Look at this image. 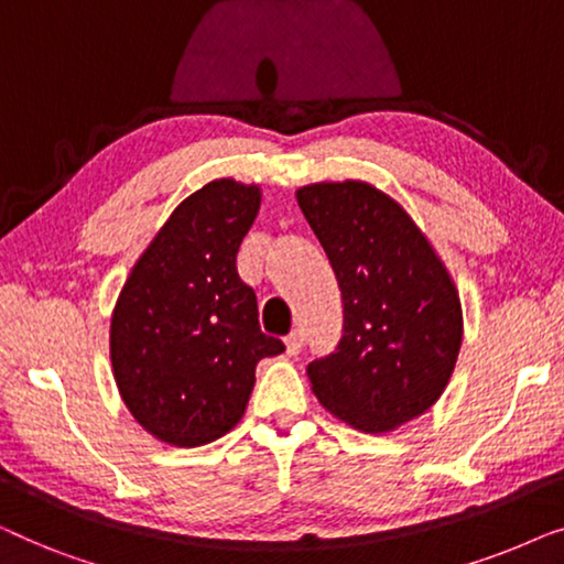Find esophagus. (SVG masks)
<instances>
[{
  "mask_svg": "<svg viewBox=\"0 0 564 564\" xmlns=\"http://www.w3.org/2000/svg\"><path fill=\"white\" fill-rule=\"evenodd\" d=\"M284 346H288L290 357H297L300 349H303V330H292V334L284 338Z\"/></svg>",
  "mask_w": 564,
  "mask_h": 564,
  "instance_id": "1",
  "label": "esophagus"
}]
</instances>
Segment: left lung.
<instances>
[{"label": "left lung", "mask_w": 564, "mask_h": 564, "mask_svg": "<svg viewBox=\"0 0 564 564\" xmlns=\"http://www.w3.org/2000/svg\"><path fill=\"white\" fill-rule=\"evenodd\" d=\"M297 205L344 303L336 351L307 365L315 398L365 434L403 426L452 377L462 344L457 288L411 215L372 184H307Z\"/></svg>", "instance_id": "obj_1"}]
</instances>
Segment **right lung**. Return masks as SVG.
I'll list each match as a JSON object with an SVG mask.
<instances>
[{
  "instance_id": "right-lung-1",
  "label": "right lung",
  "mask_w": 564,
  "mask_h": 564,
  "mask_svg": "<svg viewBox=\"0 0 564 564\" xmlns=\"http://www.w3.org/2000/svg\"><path fill=\"white\" fill-rule=\"evenodd\" d=\"M259 203L253 184H205L169 215L115 305V382L133 419L166 444L203 446L228 434L259 361L284 351L261 334L257 292L236 269Z\"/></svg>"
}]
</instances>
